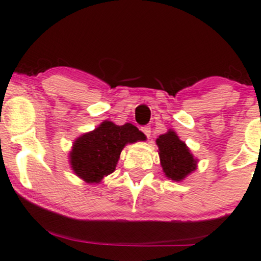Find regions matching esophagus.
<instances>
[{
    "instance_id": "34e87169",
    "label": "esophagus",
    "mask_w": 261,
    "mask_h": 261,
    "mask_svg": "<svg viewBox=\"0 0 261 261\" xmlns=\"http://www.w3.org/2000/svg\"><path fill=\"white\" fill-rule=\"evenodd\" d=\"M141 130H142V133L145 134L146 136L148 137V139H149V137H151V127H149V126H143L142 128H141Z\"/></svg>"
}]
</instances>
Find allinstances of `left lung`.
Segmentation results:
<instances>
[{"label":"left lung","instance_id":"1","mask_svg":"<svg viewBox=\"0 0 261 261\" xmlns=\"http://www.w3.org/2000/svg\"><path fill=\"white\" fill-rule=\"evenodd\" d=\"M158 146L161 167L164 176L173 181H182L188 175L195 172L199 160L194 157L190 148L172 128L160 135L155 140Z\"/></svg>","mask_w":261,"mask_h":261}]
</instances>
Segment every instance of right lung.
Wrapping results in <instances>:
<instances>
[{"label": "right lung", "instance_id": "obj_1", "mask_svg": "<svg viewBox=\"0 0 261 261\" xmlns=\"http://www.w3.org/2000/svg\"><path fill=\"white\" fill-rule=\"evenodd\" d=\"M145 140V134L130 122L119 126L104 120L93 131L74 140L68 161L80 179L88 184H99L115 170L125 146Z\"/></svg>", "mask_w": 261, "mask_h": 261}]
</instances>
